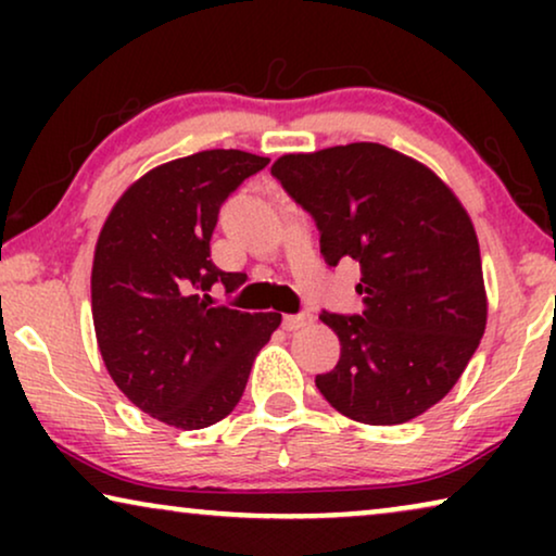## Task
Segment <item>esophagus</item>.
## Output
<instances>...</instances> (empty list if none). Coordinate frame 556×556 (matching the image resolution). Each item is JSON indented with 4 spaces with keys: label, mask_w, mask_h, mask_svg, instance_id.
I'll list each match as a JSON object with an SVG mask.
<instances>
[{
    "label": "esophagus",
    "mask_w": 556,
    "mask_h": 556,
    "mask_svg": "<svg viewBox=\"0 0 556 556\" xmlns=\"http://www.w3.org/2000/svg\"><path fill=\"white\" fill-rule=\"evenodd\" d=\"M311 316L308 311H303V314H293V316H283V329L286 331H295V329H301V326H306V324H311Z\"/></svg>",
    "instance_id": "esophagus-1"
}]
</instances>
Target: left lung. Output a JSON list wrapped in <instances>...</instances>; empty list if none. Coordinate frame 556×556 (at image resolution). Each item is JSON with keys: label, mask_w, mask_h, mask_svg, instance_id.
Wrapping results in <instances>:
<instances>
[{"label": "left lung", "mask_w": 556, "mask_h": 556, "mask_svg": "<svg viewBox=\"0 0 556 556\" xmlns=\"http://www.w3.org/2000/svg\"><path fill=\"white\" fill-rule=\"evenodd\" d=\"M270 174L314 217L324 261L362 270V314H321L341 356L316 377L318 392L356 422L422 415L453 390L485 329L466 210L428 166L382 143L286 154Z\"/></svg>", "instance_id": "left-lung-1"}]
</instances>
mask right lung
<instances>
[{
	"mask_svg": "<svg viewBox=\"0 0 556 556\" xmlns=\"http://www.w3.org/2000/svg\"><path fill=\"white\" fill-rule=\"evenodd\" d=\"M270 159L212 149L177 159L126 189L96 245L90 295L98 349L136 407L172 428H210L245 392L250 367L280 314L212 306V286H242L219 270L210 240L219 207Z\"/></svg>",
	"mask_w": 556,
	"mask_h": 556,
	"instance_id": "1",
	"label": "right lung"
}]
</instances>
